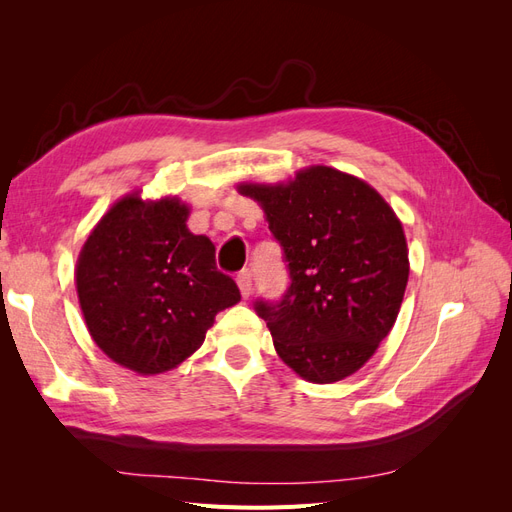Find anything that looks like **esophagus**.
Returning <instances> with one entry per match:
<instances>
[{
    "instance_id": "1",
    "label": "esophagus",
    "mask_w": 512,
    "mask_h": 512,
    "mask_svg": "<svg viewBox=\"0 0 512 512\" xmlns=\"http://www.w3.org/2000/svg\"><path fill=\"white\" fill-rule=\"evenodd\" d=\"M237 284H239V290H241V294L243 297L247 299L252 294V273L247 271V269H243L239 275H237Z\"/></svg>"
}]
</instances>
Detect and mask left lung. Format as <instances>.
Instances as JSON below:
<instances>
[{"mask_svg":"<svg viewBox=\"0 0 512 512\" xmlns=\"http://www.w3.org/2000/svg\"><path fill=\"white\" fill-rule=\"evenodd\" d=\"M288 262L282 301L258 299L280 359L309 382L361 369L389 335L408 284L404 228L365 181L329 166L277 185L243 183Z\"/></svg>","mask_w":512,"mask_h":512,"instance_id":"obj_1","label":"left lung"}]
</instances>
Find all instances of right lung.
<instances>
[{
  "mask_svg": "<svg viewBox=\"0 0 512 512\" xmlns=\"http://www.w3.org/2000/svg\"><path fill=\"white\" fill-rule=\"evenodd\" d=\"M179 198L151 203L128 194L85 241L76 292L98 348L115 363L151 376L177 367L205 342L222 309L241 301L218 271L215 245L185 226Z\"/></svg>",
  "mask_w": 512,
  "mask_h": 512,
  "instance_id": "1",
  "label": "right lung"
}]
</instances>
